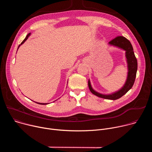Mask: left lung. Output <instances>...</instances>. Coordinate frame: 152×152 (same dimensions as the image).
Segmentation results:
<instances>
[{
	"mask_svg": "<svg viewBox=\"0 0 152 152\" xmlns=\"http://www.w3.org/2000/svg\"><path fill=\"white\" fill-rule=\"evenodd\" d=\"M109 45L126 51V58L127 63V77L123 87L118 91L110 94H103L96 91L91 86L90 79L88 80V87L90 91L94 95L106 99L117 100L124 95L129 90H131L134 83L137 72L138 63L135 56L134 49L127 38L122 36H118L109 42Z\"/></svg>",
	"mask_w": 152,
	"mask_h": 152,
	"instance_id": "obj_1",
	"label": "left lung"
}]
</instances>
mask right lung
<instances>
[{"label": "right lung", "instance_id": "right-lung-1", "mask_svg": "<svg viewBox=\"0 0 152 152\" xmlns=\"http://www.w3.org/2000/svg\"><path fill=\"white\" fill-rule=\"evenodd\" d=\"M30 35H31V33H29V34H28L27 35H26V38L24 39V40L22 41V42H21V44L18 46V49L19 48V47L21 45H23V43L26 41V39L28 38V37L30 36ZM18 49H17V50H18ZM35 103H38V104H48V103H38V102H35Z\"/></svg>", "mask_w": 152, "mask_h": 152}]
</instances>
